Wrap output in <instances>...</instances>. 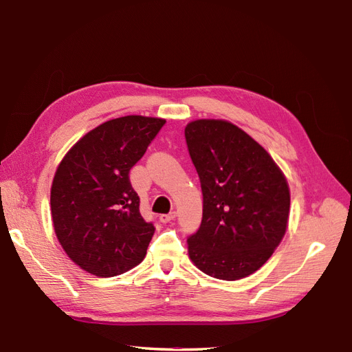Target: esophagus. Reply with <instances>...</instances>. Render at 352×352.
<instances>
[{"label": "esophagus", "instance_id": "obj_1", "mask_svg": "<svg viewBox=\"0 0 352 352\" xmlns=\"http://www.w3.org/2000/svg\"><path fill=\"white\" fill-rule=\"evenodd\" d=\"M176 218V212H170V213H162V215H160V221L162 222V224H167V222L173 221Z\"/></svg>", "mask_w": 352, "mask_h": 352}]
</instances>
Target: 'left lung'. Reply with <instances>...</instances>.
<instances>
[{"label":"left lung","mask_w":352,"mask_h":352,"mask_svg":"<svg viewBox=\"0 0 352 352\" xmlns=\"http://www.w3.org/2000/svg\"><path fill=\"white\" fill-rule=\"evenodd\" d=\"M185 139L203 192V219L188 237L191 261L206 275H252L285 236L289 188L260 143L224 119H197Z\"/></svg>","instance_id":"8db88e82"}]
</instances>
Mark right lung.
Returning <instances> with one entry per match:
<instances>
[{
    "instance_id": "add662e5",
    "label": "right lung",
    "mask_w": 352,
    "mask_h": 352,
    "mask_svg": "<svg viewBox=\"0 0 352 352\" xmlns=\"http://www.w3.org/2000/svg\"><path fill=\"white\" fill-rule=\"evenodd\" d=\"M166 119L130 115L85 134L59 162L50 190L55 234L70 260L100 278L140 264L155 233L140 215L130 170Z\"/></svg>"
}]
</instances>
